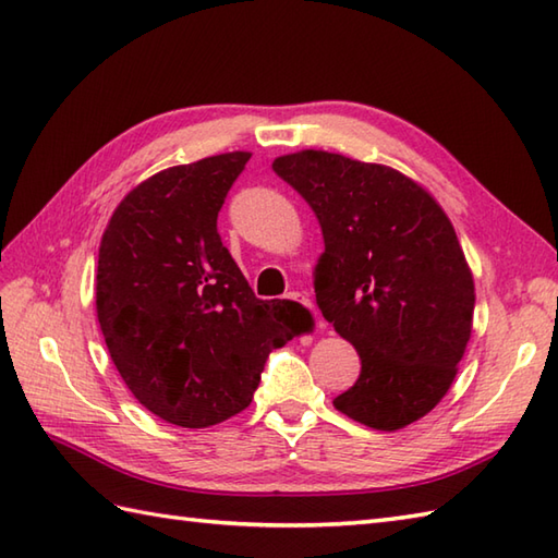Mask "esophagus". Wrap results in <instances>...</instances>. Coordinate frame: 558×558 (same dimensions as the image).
Here are the masks:
<instances>
[{"instance_id": "esophagus-1", "label": "esophagus", "mask_w": 558, "mask_h": 558, "mask_svg": "<svg viewBox=\"0 0 558 558\" xmlns=\"http://www.w3.org/2000/svg\"><path fill=\"white\" fill-rule=\"evenodd\" d=\"M286 300L288 302H294V304H302V306H306V310H312V302H310V298H304V294H300V292H290V294H286ZM314 318H316V328L322 326V322H318V316L314 314Z\"/></svg>"}]
</instances>
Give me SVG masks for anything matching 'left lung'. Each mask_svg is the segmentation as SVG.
<instances>
[{"instance_id":"obj_1","label":"left lung","mask_w":558,"mask_h":558,"mask_svg":"<svg viewBox=\"0 0 558 558\" xmlns=\"http://www.w3.org/2000/svg\"><path fill=\"white\" fill-rule=\"evenodd\" d=\"M272 170L322 225L316 304L362 360L333 405L381 432L417 422L448 393L472 330L475 282L453 225L386 165L302 150Z\"/></svg>"}]
</instances>
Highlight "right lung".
<instances>
[{"instance_id":"obj_1","label":"right lung","mask_w":558,"mask_h":558,"mask_svg":"<svg viewBox=\"0 0 558 558\" xmlns=\"http://www.w3.org/2000/svg\"><path fill=\"white\" fill-rule=\"evenodd\" d=\"M252 153L153 174L112 213L98 254V322L117 372L160 420L201 429L252 402L270 350L306 312L258 300L218 234Z\"/></svg>"}]
</instances>
